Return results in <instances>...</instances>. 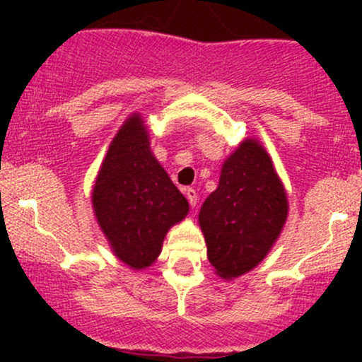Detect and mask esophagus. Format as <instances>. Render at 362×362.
<instances>
[{"instance_id": "esophagus-1", "label": "esophagus", "mask_w": 362, "mask_h": 362, "mask_svg": "<svg viewBox=\"0 0 362 362\" xmlns=\"http://www.w3.org/2000/svg\"><path fill=\"white\" fill-rule=\"evenodd\" d=\"M185 197H187V201H189V204L192 206V207H195L197 206V192H195V189H192V187H189V189L185 190Z\"/></svg>"}]
</instances>
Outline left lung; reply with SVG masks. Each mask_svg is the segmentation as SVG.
I'll list each match as a JSON object with an SVG mask.
<instances>
[{"instance_id":"left-lung-1","label":"left lung","mask_w":362,"mask_h":362,"mask_svg":"<svg viewBox=\"0 0 362 362\" xmlns=\"http://www.w3.org/2000/svg\"><path fill=\"white\" fill-rule=\"evenodd\" d=\"M288 218V197L265 149L245 141L224 161L218 189L199 224L207 259L224 279L252 271L267 255Z\"/></svg>"}]
</instances>
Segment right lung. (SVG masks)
<instances>
[{"label": "right lung", "instance_id": "add662e5", "mask_svg": "<svg viewBox=\"0 0 362 362\" xmlns=\"http://www.w3.org/2000/svg\"><path fill=\"white\" fill-rule=\"evenodd\" d=\"M91 202L112 250L132 269L151 265L168 228L185 218L189 202L149 151L139 115L112 141Z\"/></svg>", "mask_w": 362, "mask_h": 362}]
</instances>
